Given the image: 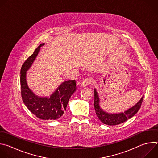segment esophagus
<instances>
[{
  "mask_svg": "<svg viewBox=\"0 0 158 158\" xmlns=\"http://www.w3.org/2000/svg\"><path fill=\"white\" fill-rule=\"evenodd\" d=\"M91 79L89 78V77H87V78H85L84 79L82 82H81V85L82 87H86V86H88L90 84H91Z\"/></svg>",
  "mask_w": 158,
  "mask_h": 158,
  "instance_id": "obj_1",
  "label": "esophagus"
}]
</instances>
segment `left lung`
I'll return each instance as SVG.
<instances>
[{
	"label": "left lung",
	"instance_id": "8db88e82",
	"mask_svg": "<svg viewBox=\"0 0 158 158\" xmlns=\"http://www.w3.org/2000/svg\"><path fill=\"white\" fill-rule=\"evenodd\" d=\"M94 109L98 118L102 123L109 126H115L121 124L133 117L139 110L144 98V96H143L137 104L123 112H120L118 114H109L104 111L100 107L99 98L96 89H94Z\"/></svg>",
	"mask_w": 158,
	"mask_h": 158
}]
</instances>
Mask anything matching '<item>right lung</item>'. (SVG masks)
<instances>
[{"label": "right lung", "mask_w": 158, "mask_h": 158, "mask_svg": "<svg viewBox=\"0 0 158 158\" xmlns=\"http://www.w3.org/2000/svg\"><path fill=\"white\" fill-rule=\"evenodd\" d=\"M40 46L24 62L20 70V87L22 99L29 110L37 118L42 120H57L66 110L68 101L76 90L75 80L62 82L50 98L39 97L29 88L26 81V72L29 69L40 51Z\"/></svg>", "instance_id": "1"}]
</instances>
